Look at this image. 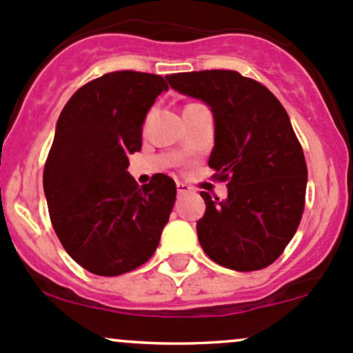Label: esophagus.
<instances>
[{
  "label": "esophagus",
  "mask_w": 353,
  "mask_h": 353,
  "mask_svg": "<svg viewBox=\"0 0 353 353\" xmlns=\"http://www.w3.org/2000/svg\"><path fill=\"white\" fill-rule=\"evenodd\" d=\"M176 186H177V194H188L191 191V188L184 183H177Z\"/></svg>",
  "instance_id": "obj_1"
}]
</instances>
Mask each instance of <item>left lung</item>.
<instances>
[{
    "mask_svg": "<svg viewBox=\"0 0 353 353\" xmlns=\"http://www.w3.org/2000/svg\"><path fill=\"white\" fill-rule=\"evenodd\" d=\"M167 81L206 102L215 117L208 165L229 196L201 191L203 251L236 272L266 268L294 237L305 203L307 165L287 110L265 85L232 70L174 73Z\"/></svg>",
    "mask_w": 353,
    "mask_h": 353,
    "instance_id": "1",
    "label": "left lung"
}]
</instances>
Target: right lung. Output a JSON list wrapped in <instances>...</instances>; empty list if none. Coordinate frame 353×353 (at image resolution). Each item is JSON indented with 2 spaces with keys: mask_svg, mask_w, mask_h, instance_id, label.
<instances>
[{
  "mask_svg": "<svg viewBox=\"0 0 353 353\" xmlns=\"http://www.w3.org/2000/svg\"><path fill=\"white\" fill-rule=\"evenodd\" d=\"M165 90L160 74L112 71L78 88L59 114L42 177L49 216L65 251L95 275L147 263L169 222L176 183L159 174L138 186L126 170Z\"/></svg>",
  "mask_w": 353,
  "mask_h": 353,
  "instance_id": "right-lung-1",
  "label": "right lung"
}]
</instances>
